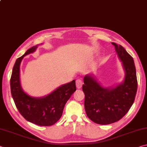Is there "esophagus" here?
Segmentation results:
<instances>
[{
	"label": "esophagus",
	"mask_w": 147,
	"mask_h": 147,
	"mask_svg": "<svg viewBox=\"0 0 147 147\" xmlns=\"http://www.w3.org/2000/svg\"><path fill=\"white\" fill-rule=\"evenodd\" d=\"M82 84H83V82H82V81L81 80L78 79L76 81V88H78V89H80L82 88Z\"/></svg>",
	"instance_id": "34e87169"
}]
</instances>
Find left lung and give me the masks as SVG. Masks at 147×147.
Wrapping results in <instances>:
<instances>
[{"mask_svg": "<svg viewBox=\"0 0 147 147\" xmlns=\"http://www.w3.org/2000/svg\"><path fill=\"white\" fill-rule=\"evenodd\" d=\"M115 47L125 71L123 83L115 88H103L93 75L84 78V107L87 115L94 123L109 124L120 120L127 113L135 100L138 89L134 59L121 45Z\"/></svg>", "mask_w": 147, "mask_h": 147, "instance_id": "left-lung-1", "label": "left lung"}]
</instances>
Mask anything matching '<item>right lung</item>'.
Listing matches in <instances>:
<instances>
[{"label": "right lung", "instance_id": "1", "mask_svg": "<svg viewBox=\"0 0 147 147\" xmlns=\"http://www.w3.org/2000/svg\"><path fill=\"white\" fill-rule=\"evenodd\" d=\"M38 46L31 47L17 59L10 79L11 93L17 108L26 121L39 126H52L61 118L65 105L76 91V83L74 80L41 98L32 97L26 93L20 82V64L24 57L34 53Z\"/></svg>", "mask_w": 147, "mask_h": 147}]
</instances>
